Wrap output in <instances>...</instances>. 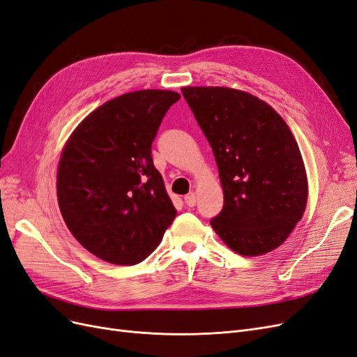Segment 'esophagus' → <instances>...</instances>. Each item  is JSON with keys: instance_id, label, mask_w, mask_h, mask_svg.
I'll return each instance as SVG.
<instances>
[{"instance_id": "1", "label": "esophagus", "mask_w": 357, "mask_h": 357, "mask_svg": "<svg viewBox=\"0 0 357 357\" xmlns=\"http://www.w3.org/2000/svg\"><path fill=\"white\" fill-rule=\"evenodd\" d=\"M185 202H186L188 207H195V205H197V195H195V193H193V192L188 193V195L185 197Z\"/></svg>"}]
</instances>
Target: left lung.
I'll list each match as a JSON object with an SVG mask.
<instances>
[{
    "label": "left lung",
    "instance_id": "8db88e82",
    "mask_svg": "<svg viewBox=\"0 0 357 357\" xmlns=\"http://www.w3.org/2000/svg\"><path fill=\"white\" fill-rule=\"evenodd\" d=\"M181 93L213 149L223 208L210 220L222 241L243 256L282 245L308 198L296 139L271 105L243 91L189 86Z\"/></svg>",
    "mask_w": 357,
    "mask_h": 357
}]
</instances>
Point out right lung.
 Masks as SVG:
<instances>
[{
  "mask_svg": "<svg viewBox=\"0 0 357 357\" xmlns=\"http://www.w3.org/2000/svg\"><path fill=\"white\" fill-rule=\"evenodd\" d=\"M178 100L159 89L117 96L84 117L62 150L56 190L63 222L105 262L144 261L176 218L152 143Z\"/></svg>",
  "mask_w": 357,
  "mask_h": 357,
  "instance_id": "add662e5",
  "label": "right lung"
}]
</instances>
